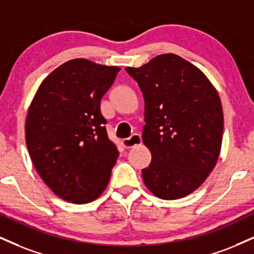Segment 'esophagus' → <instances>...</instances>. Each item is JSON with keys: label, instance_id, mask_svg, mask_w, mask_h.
I'll return each instance as SVG.
<instances>
[{"label": "esophagus", "instance_id": "34e87169", "mask_svg": "<svg viewBox=\"0 0 254 254\" xmlns=\"http://www.w3.org/2000/svg\"><path fill=\"white\" fill-rule=\"evenodd\" d=\"M141 142H142L141 135H140V134H133V135L127 137V139H124L122 145H124L125 148H130V147L140 145Z\"/></svg>", "mask_w": 254, "mask_h": 254}]
</instances>
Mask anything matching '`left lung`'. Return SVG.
Listing matches in <instances>:
<instances>
[{
    "instance_id": "1",
    "label": "left lung",
    "mask_w": 254,
    "mask_h": 254,
    "mask_svg": "<svg viewBox=\"0 0 254 254\" xmlns=\"http://www.w3.org/2000/svg\"><path fill=\"white\" fill-rule=\"evenodd\" d=\"M126 70L145 100L142 140L152 161L142 170L143 183L160 199L184 198L217 164L224 130L220 98L199 68L172 53Z\"/></svg>"
}]
</instances>
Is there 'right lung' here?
<instances>
[{"label": "right lung", "mask_w": 254, "mask_h": 254, "mask_svg": "<svg viewBox=\"0 0 254 254\" xmlns=\"http://www.w3.org/2000/svg\"><path fill=\"white\" fill-rule=\"evenodd\" d=\"M119 67L75 59L43 80L28 109L26 142L37 173L65 201L87 203L105 190L119 152L100 103Z\"/></svg>", "instance_id": "1"}]
</instances>
